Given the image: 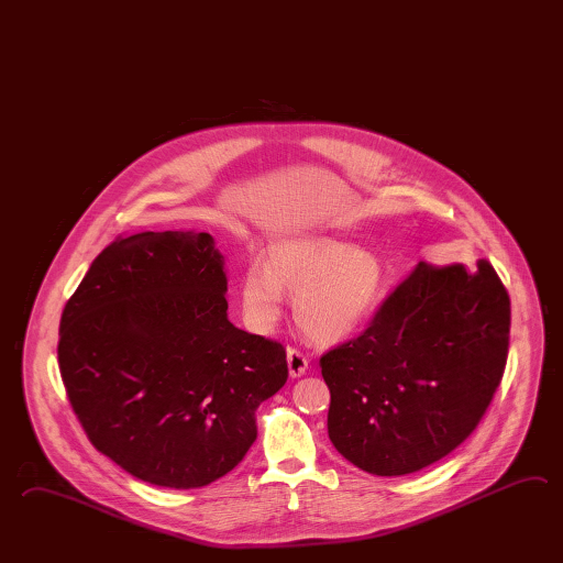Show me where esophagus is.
I'll use <instances>...</instances> for the list:
<instances>
[{"instance_id":"1","label":"esophagus","mask_w":563,"mask_h":563,"mask_svg":"<svg viewBox=\"0 0 563 563\" xmlns=\"http://www.w3.org/2000/svg\"><path fill=\"white\" fill-rule=\"evenodd\" d=\"M287 361H288V371H290V375L292 377H300V375H305L307 373V368H309V358L307 355L299 351V349H295V346H290L287 351Z\"/></svg>"}]
</instances>
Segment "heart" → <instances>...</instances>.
<instances>
[{"label": "heart", "instance_id": "heart-1", "mask_svg": "<svg viewBox=\"0 0 563 563\" xmlns=\"http://www.w3.org/2000/svg\"><path fill=\"white\" fill-rule=\"evenodd\" d=\"M383 266L375 254L329 239L276 244L266 264L242 275V312L268 331L280 314L283 292L295 297V319L310 339L339 343L373 317L383 295Z\"/></svg>", "mask_w": 563, "mask_h": 563}]
</instances>
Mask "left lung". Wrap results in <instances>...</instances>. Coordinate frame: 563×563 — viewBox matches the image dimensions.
Listing matches in <instances>:
<instances>
[{
    "label": "left lung",
    "instance_id": "1",
    "mask_svg": "<svg viewBox=\"0 0 563 563\" xmlns=\"http://www.w3.org/2000/svg\"><path fill=\"white\" fill-rule=\"evenodd\" d=\"M511 307L489 261L419 263L367 329L321 356L329 437L393 477L443 460L479 424L504 377Z\"/></svg>",
    "mask_w": 563,
    "mask_h": 563
}]
</instances>
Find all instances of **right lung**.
<instances>
[{
  "label": "right lung",
  "instance_id": "obj_1",
  "mask_svg": "<svg viewBox=\"0 0 563 563\" xmlns=\"http://www.w3.org/2000/svg\"><path fill=\"white\" fill-rule=\"evenodd\" d=\"M208 232L120 234L59 321L69 405L93 448L142 482L195 489L234 470L254 411L287 383L283 343L236 329Z\"/></svg>",
  "mask_w": 563,
  "mask_h": 563
}]
</instances>
